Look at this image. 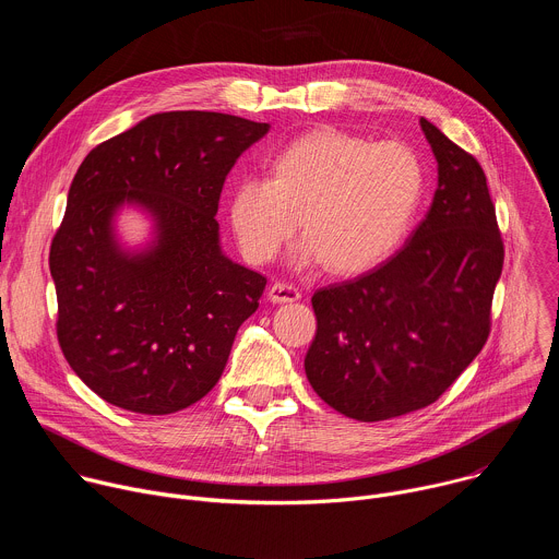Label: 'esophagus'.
<instances>
[{
  "label": "esophagus",
  "mask_w": 559,
  "mask_h": 559,
  "mask_svg": "<svg viewBox=\"0 0 559 559\" xmlns=\"http://www.w3.org/2000/svg\"><path fill=\"white\" fill-rule=\"evenodd\" d=\"M267 298L272 302H294L300 298V292L289 283H274L267 292Z\"/></svg>",
  "instance_id": "obj_1"
}]
</instances>
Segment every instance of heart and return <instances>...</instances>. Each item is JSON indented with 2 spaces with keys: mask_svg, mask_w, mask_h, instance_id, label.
I'll return each mask as SVG.
<instances>
[{
  "mask_svg": "<svg viewBox=\"0 0 559 559\" xmlns=\"http://www.w3.org/2000/svg\"><path fill=\"white\" fill-rule=\"evenodd\" d=\"M425 190V166L401 141L373 143L341 128H316L285 143L270 179L246 177L229 194L238 248L270 263L298 227L296 267L362 274L386 261L409 234Z\"/></svg>",
  "mask_w": 559,
  "mask_h": 559,
  "instance_id": "b5f03b06",
  "label": "heart"
}]
</instances>
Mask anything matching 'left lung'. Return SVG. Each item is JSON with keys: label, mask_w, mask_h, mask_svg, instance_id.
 Instances as JSON below:
<instances>
[{"label": "left lung", "mask_w": 559, "mask_h": 559, "mask_svg": "<svg viewBox=\"0 0 559 559\" xmlns=\"http://www.w3.org/2000/svg\"><path fill=\"white\" fill-rule=\"evenodd\" d=\"M433 203L380 267L311 296L313 391L338 414L378 423L429 407L483 352L504 246L485 170L431 121Z\"/></svg>", "instance_id": "left-lung-1"}]
</instances>
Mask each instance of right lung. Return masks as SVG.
<instances>
[{
  "label": "right lung",
  "mask_w": 559,
  "mask_h": 559,
  "mask_svg": "<svg viewBox=\"0 0 559 559\" xmlns=\"http://www.w3.org/2000/svg\"><path fill=\"white\" fill-rule=\"evenodd\" d=\"M267 132L223 112H158L79 166L50 246L57 338L106 403L166 416L218 382L267 281L225 257L214 216L236 158ZM123 206L153 223L139 251L116 236Z\"/></svg>",
  "instance_id": "right-lung-1"
}]
</instances>
